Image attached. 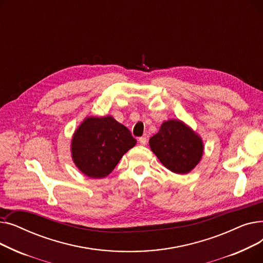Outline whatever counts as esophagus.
Segmentation results:
<instances>
[{"instance_id":"34e87169","label":"esophagus","mask_w":263,"mask_h":263,"mask_svg":"<svg viewBox=\"0 0 263 263\" xmlns=\"http://www.w3.org/2000/svg\"><path fill=\"white\" fill-rule=\"evenodd\" d=\"M139 143H140L142 146L147 145V137H145V136L140 137V139H139Z\"/></svg>"}]
</instances>
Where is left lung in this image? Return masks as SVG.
I'll list each match as a JSON object with an SVG mask.
<instances>
[{"instance_id":"1","label":"left lung","mask_w":263,"mask_h":263,"mask_svg":"<svg viewBox=\"0 0 263 263\" xmlns=\"http://www.w3.org/2000/svg\"><path fill=\"white\" fill-rule=\"evenodd\" d=\"M149 146L165 167L179 175L194 170L204 150L200 135L179 119L164 121L159 132L150 137Z\"/></svg>"}]
</instances>
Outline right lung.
<instances>
[{
  "mask_svg": "<svg viewBox=\"0 0 263 263\" xmlns=\"http://www.w3.org/2000/svg\"><path fill=\"white\" fill-rule=\"evenodd\" d=\"M135 145L129 129L112 116H89L72 135L71 158L81 173L101 179L112 173L122 156Z\"/></svg>",
  "mask_w": 263,
  "mask_h": 263,
  "instance_id": "1",
  "label": "right lung"
}]
</instances>
